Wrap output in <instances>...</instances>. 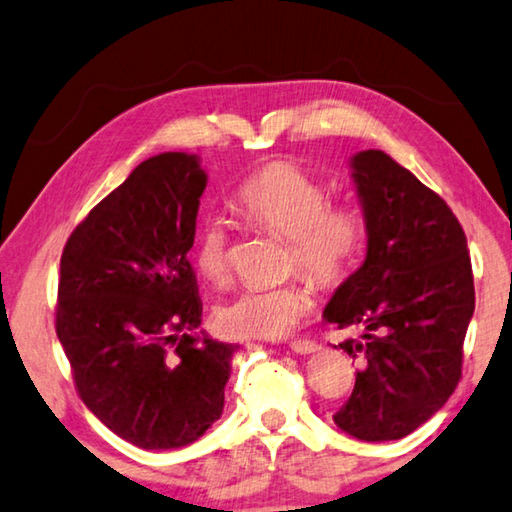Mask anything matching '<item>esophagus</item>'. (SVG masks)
<instances>
[{
    "label": "esophagus",
    "instance_id": "1",
    "mask_svg": "<svg viewBox=\"0 0 512 512\" xmlns=\"http://www.w3.org/2000/svg\"><path fill=\"white\" fill-rule=\"evenodd\" d=\"M289 348L298 354H311L318 350V343L307 341V339H293V341H289Z\"/></svg>",
    "mask_w": 512,
    "mask_h": 512
}]
</instances>
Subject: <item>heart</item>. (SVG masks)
Wrapping results in <instances>:
<instances>
[{"label":"heart","mask_w":512,"mask_h":512,"mask_svg":"<svg viewBox=\"0 0 512 512\" xmlns=\"http://www.w3.org/2000/svg\"><path fill=\"white\" fill-rule=\"evenodd\" d=\"M232 210L253 228L287 239L289 264L318 284H336L352 271L363 246L361 216L350 205L327 203L318 180L293 162H271L237 187ZM194 264L210 282L230 271V237L219 216L207 214L196 228ZM311 309L300 282L246 287L216 307V327L232 339H280Z\"/></svg>","instance_id":"heart-1"}]
</instances>
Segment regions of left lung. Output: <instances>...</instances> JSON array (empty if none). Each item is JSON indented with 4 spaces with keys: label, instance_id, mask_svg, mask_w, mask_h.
Returning <instances> with one entry per match:
<instances>
[{
    "label": "left lung",
    "instance_id": "8db88e82",
    "mask_svg": "<svg viewBox=\"0 0 512 512\" xmlns=\"http://www.w3.org/2000/svg\"><path fill=\"white\" fill-rule=\"evenodd\" d=\"M350 169L366 259L334 291L323 318L357 329L339 348L361 368L334 422L354 438L384 443L409 436L454 393L474 277L465 232L443 198L379 149L352 155Z\"/></svg>",
    "mask_w": 512,
    "mask_h": 512
}]
</instances>
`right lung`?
I'll list each match as a JSON object with an SVG mask.
<instances>
[{
  "label": "right lung",
  "mask_w": 512,
  "mask_h": 512,
  "mask_svg": "<svg viewBox=\"0 0 512 512\" xmlns=\"http://www.w3.org/2000/svg\"><path fill=\"white\" fill-rule=\"evenodd\" d=\"M207 185L201 158L135 167L60 257L56 334L83 404L142 449L194 443L223 413L239 345L194 334L203 302L187 253Z\"/></svg>",
  "instance_id": "obj_1"
}]
</instances>
